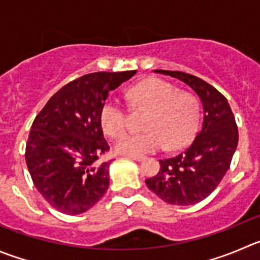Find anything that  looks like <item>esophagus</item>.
<instances>
[{
	"label": "esophagus",
	"instance_id": "34e87169",
	"mask_svg": "<svg viewBox=\"0 0 260 260\" xmlns=\"http://www.w3.org/2000/svg\"><path fill=\"white\" fill-rule=\"evenodd\" d=\"M128 159H133V160H137V162H142L144 160V157H140V155H127Z\"/></svg>",
	"mask_w": 260,
	"mask_h": 260
}]
</instances>
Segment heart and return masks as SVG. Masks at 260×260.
<instances>
[{
	"mask_svg": "<svg viewBox=\"0 0 260 260\" xmlns=\"http://www.w3.org/2000/svg\"><path fill=\"white\" fill-rule=\"evenodd\" d=\"M127 100L135 107L147 108L144 133H128L116 142L120 154L145 155L166 145L175 150L186 144L194 135L199 120V107L189 93L177 91L174 85L158 78L140 81L127 90ZM101 126L111 138L126 130V113L117 101H107L101 110Z\"/></svg>",
	"mask_w": 260,
	"mask_h": 260,
	"instance_id": "heart-1",
	"label": "heart"
}]
</instances>
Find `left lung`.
I'll return each instance as SVG.
<instances>
[{"mask_svg":"<svg viewBox=\"0 0 260 260\" xmlns=\"http://www.w3.org/2000/svg\"><path fill=\"white\" fill-rule=\"evenodd\" d=\"M186 84L203 107L202 130L185 152L160 159V169L145 184L174 206H192L214 191L229 171L239 142L236 121L226 98L202 79L181 71L154 70Z\"/></svg>","mask_w":260,"mask_h":260,"instance_id":"1","label":"left lung"}]
</instances>
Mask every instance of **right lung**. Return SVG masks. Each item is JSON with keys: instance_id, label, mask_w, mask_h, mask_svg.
<instances>
[{"instance_id": "right-lung-1", "label": "right lung", "mask_w": 260, "mask_h": 260, "mask_svg": "<svg viewBox=\"0 0 260 260\" xmlns=\"http://www.w3.org/2000/svg\"><path fill=\"white\" fill-rule=\"evenodd\" d=\"M137 70L84 75L51 97L37 115L25 149L34 186L53 208L66 214L90 209L110 185V147L103 137L101 110L111 91Z\"/></svg>"}]
</instances>
